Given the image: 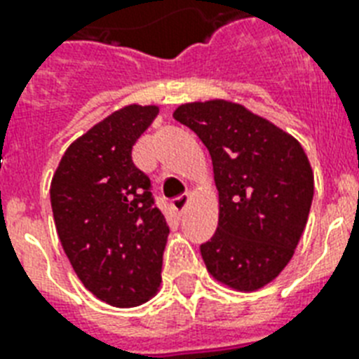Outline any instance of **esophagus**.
<instances>
[{"label": "esophagus", "instance_id": "obj_1", "mask_svg": "<svg viewBox=\"0 0 359 359\" xmlns=\"http://www.w3.org/2000/svg\"><path fill=\"white\" fill-rule=\"evenodd\" d=\"M188 201H190V194H182V196L175 197L173 201H171V207H173L175 212H182L186 208V205H188Z\"/></svg>", "mask_w": 359, "mask_h": 359}]
</instances>
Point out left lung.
Wrapping results in <instances>:
<instances>
[{
    "mask_svg": "<svg viewBox=\"0 0 359 359\" xmlns=\"http://www.w3.org/2000/svg\"><path fill=\"white\" fill-rule=\"evenodd\" d=\"M179 123L210 152L218 188V229L201 257L216 281L235 290L272 283L306 229L315 179L296 137L238 102L180 104Z\"/></svg>",
    "mask_w": 359,
    "mask_h": 359,
    "instance_id": "obj_1",
    "label": "left lung"
}]
</instances>
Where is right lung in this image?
Instances as JSON below:
<instances>
[{
    "label": "right lung",
    "mask_w": 359,
    "mask_h": 359,
    "mask_svg": "<svg viewBox=\"0 0 359 359\" xmlns=\"http://www.w3.org/2000/svg\"><path fill=\"white\" fill-rule=\"evenodd\" d=\"M158 106L128 104L65 151L52 184L53 222L76 276L98 300L135 307L160 290L169 227L132 147Z\"/></svg>",
    "instance_id": "right-lung-1"
}]
</instances>
